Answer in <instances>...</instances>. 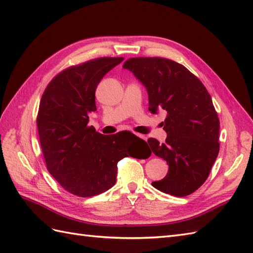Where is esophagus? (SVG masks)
I'll use <instances>...</instances> for the list:
<instances>
[{
	"label": "esophagus",
	"mask_w": 253,
	"mask_h": 253,
	"mask_svg": "<svg viewBox=\"0 0 253 253\" xmlns=\"http://www.w3.org/2000/svg\"><path fill=\"white\" fill-rule=\"evenodd\" d=\"M139 138H141V139H143V140H147V138L146 137H144V136H142V135H139V133H138V135H137Z\"/></svg>",
	"instance_id": "1"
}]
</instances>
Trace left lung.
I'll use <instances>...</instances> for the list:
<instances>
[{"instance_id":"8db88e82","label":"left lung","mask_w":253,"mask_h":253,"mask_svg":"<svg viewBox=\"0 0 253 253\" xmlns=\"http://www.w3.org/2000/svg\"><path fill=\"white\" fill-rule=\"evenodd\" d=\"M146 87L149 111L168 112L164 143L149 138L152 152L169 164L158 190L185 197L200 188L219 151V120L211 95L198 77L179 63L163 57H132L123 65Z\"/></svg>"}]
</instances>
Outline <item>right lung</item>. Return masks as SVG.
Wrapping results in <instances>:
<instances>
[{"label": "right lung", "instance_id": "add662e5", "mask_svg": "<svg viewBox=\"0 0 253 253\" xmlns=\"http://www.w3.org/2000/svg\"><path fill=\"white\" fill-rule=\"evenodd\" d=\"M123 57H99L64 69L46 85L37 126L49 173L64 189L92 197L115 185L117 163L126 157L140 159L147 146L132 132L105 136L89 126L96 111L95 89ZM151 154H149L150 157Z\"/></svg>", "mask_w": 253, "mask_h": 253}]
</instances>
